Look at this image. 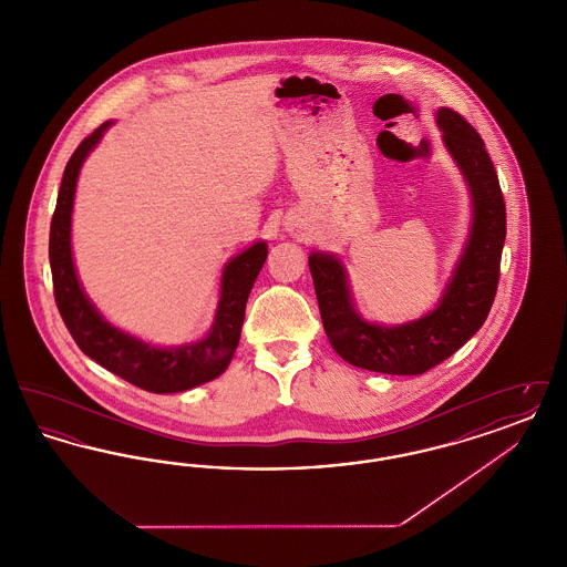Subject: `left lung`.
Returning a JSON list of instances; mask_svg holds the SVG:
<instances>
[{
  "label": "left lung",
  "instance_id": "1",
  "mask_svg": "<svg viewBox=\"0 0 567 567\" xmlns=\"http://www.w3.org/2000/svg\"><path fill=\"white\" fill-rule=\"evenodd\" d=\"M435 123L472 195V225L432 312L402 324L372 323L352 301L344 264L333 252L315 250L308 257L324 333L333 351L361 370L393 377L432 370L483 327L495 299L506 240V204L495 167L483 137L455 110H437Z\"/></svg>",
  "mask_w": 567,
  "mask_h": 567
}]
</instances>
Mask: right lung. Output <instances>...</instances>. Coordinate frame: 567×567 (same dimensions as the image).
Returning a JSON list of instances; mask_svg holds the SVG:
<instances>
[{"instance_id":"1","label":"right lung","mask_w":567,"mask_h":567,"mask_svg":"<svg viewBox=\"0 0 567 567\" xmlns=\"http://www.w3.org/2000/svg\"><path fill=\"white\" fill-rule=\"evenodd\" d=\"M112 121L84 137L65 165L56 197L49 259L53 271L54 301L61 319L81 351L112 374L151 393H178L220 377L243 333L246 299L268 257L264 240L231 257L220 274V293L210 331L190 344L153 347L109 323L81 287L72 257V210L82 163L100 144Z\"/></svg>"}]
</instances>
